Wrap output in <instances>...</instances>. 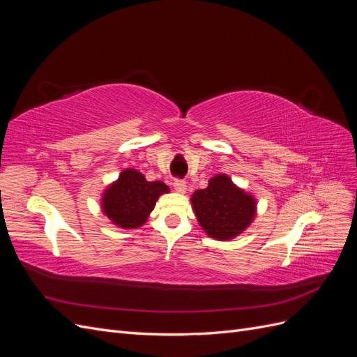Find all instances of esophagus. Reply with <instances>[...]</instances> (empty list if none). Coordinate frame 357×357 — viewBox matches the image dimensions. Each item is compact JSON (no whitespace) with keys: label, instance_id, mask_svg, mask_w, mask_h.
Listing matches in <instances>:
<instances>
[{"label":"esophagus","instance_id":"esophagus-1","mask_svg":"<svg viewBox=\"0 0 357 357\" xmlns=\"http://www.w3.org/2000/svg\"><path fill=\"white\" fill-rule=\"evenodd\" d=\"M172 186H174V189L178 192V193H185L186 192V181L185 180H174V183H172Z\"/></svg>","mask_w":357,"mask_h":357}]
</instances>
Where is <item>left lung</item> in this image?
Segmentation results:
<instances>
[{
  "instance_id": "left-lung-1",
  "label": "left lung",
  "mask_w": 357,
  "mask_h": 357,
  "mask_svg": "<svg viewBox=\"0 0 357 357\" xmlns=\"http://www.w3.org/2000/svg\"><path fill=\"white\" fill-rule=\"evenodd\" d=\"M190 201L201 228L219 241L240 235L256 215V199L225 174L210 178L208 186L193 193Z\"/></svg>"
}]
</instances>
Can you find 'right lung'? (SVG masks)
Masks as SVG:
<instances>
[{
	"instance_id": "add662e5",
	"label": "right lung",
	"mask_w": 357,
	"mask_h": 357,
	"mask_svg": "<svg viewBox=\"0 0 357 357\" xmlns=\"http://www.w3.org/2000/svg\"><path fill=\"white\" fill-rule=\"evenodd\" d=\"M167 192L164 181H147L142 172L128 168L105 189L102 213L119 228L135 229L144 225L158 198Z\"/></svg>"
}]
</instances>
